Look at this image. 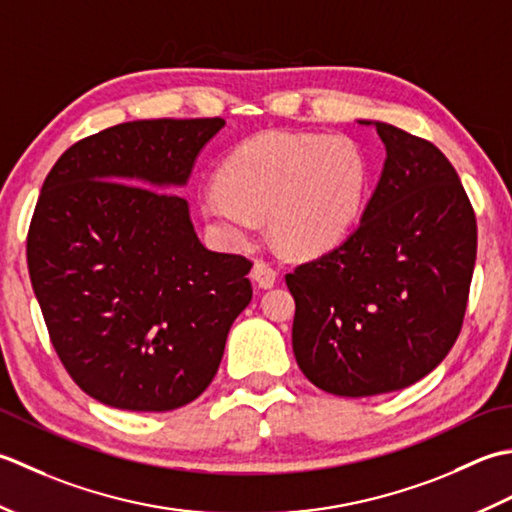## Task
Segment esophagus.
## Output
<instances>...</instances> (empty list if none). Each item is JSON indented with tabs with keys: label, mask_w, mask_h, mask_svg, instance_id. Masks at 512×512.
I'll use <instances>...</instances> for the list:
<instances>
[{
	"label": "esophagus",
	"mask_w": 512,
	"mask_h": 512,
	"mask_svg": "<svg viewBox=\"0 0 512 512\" xmlns=\"http://www.w3.org/2000/svg\"><path fill=\"white\" fill-rule=\"evenodd\" d=\"M278 278V271L271 267L265 260H256L254 267H252V280L260 287V289H269L274 287Z\"/></svg>",
	"instance_id": "34e87169"
}]
</instances>
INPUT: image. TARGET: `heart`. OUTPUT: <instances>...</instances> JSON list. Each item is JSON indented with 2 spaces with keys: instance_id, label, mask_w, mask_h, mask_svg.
I'll use <instances>...</instances> for the list:
<instances>
[{
  "instance_id": "1",
  "label": "heart",
  "mask_w": 512,
  "mask_h": 512,
  "mask_svg": "<svg viewBox=\"0 0 512 512\" xmlns=\"http://www.w3.org/2000/svg\"><path fill=\"white\" fill-rule=\"evenodd\" d=\"M367 194L358 145L329 134L265 132L238 145L198 201L218 243L243 247L267 216L274 241L291 254H318L356 225Z\"/></svg>"
}]
</instances>
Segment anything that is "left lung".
Returning a JSON list of instances; mask_svg holds the SVG:
<instances>
[{"label": "left lung", "instance_id": "8db88e82", "mask_svg": "<svg viewBox=\"0 0 512 512\" xmlns=\"http://www.w3.org/2000/svg\"><path fill=\"white\" fill-rule=\"evenodd\" d=\"M387 159L358 227L285 276L291 344L318 389L369 398L429 375L460 336L477 223L451 161L382 121Z\"/></svg>", "mask_w": 512, "mask_h": 512}]
</instances>
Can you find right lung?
<instances>
[{
	"label": "right lung",
	"instance_id": "1",
	"mask_svg": "<svg viewBox=\"0 0 512 512\" xmlns=\"http://www.w3.org/2000/svg\"><path fill=\"white\" fill-rule=\"evenodd\" d=\"M223 125H112L61 154L41 187L30 283L59 360L101 404L161 413L196 400L252 300V263L210 252L170 192Z\"/></svg>",
	"mask_w": 512,
	"mask_h": 512
}]
</instances>
